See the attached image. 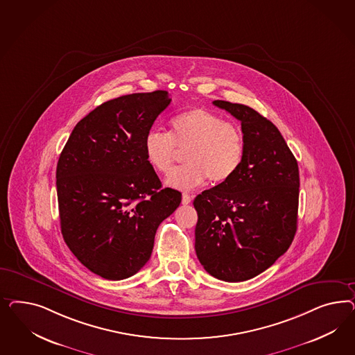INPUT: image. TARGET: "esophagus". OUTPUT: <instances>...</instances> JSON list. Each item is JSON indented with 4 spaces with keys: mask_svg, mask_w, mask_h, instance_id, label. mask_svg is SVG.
I'll return each instance as SVG.
<instances>
[{
    "mask_svg": "<svg viewBox=\"0 0 355 355\" xmlns=\"http://www.w3.org/2000/svg\"><path fill=\"white\" fill-rule=\"evenodd\" d=\"M193 200V195L190 193H182V203L183 205H190Z\"/></svg>",
    "mask_w": 355,
    "mask_h": 355,
    "instance_id": "esophagus-1",
    "label": "esophagus"
}]
</instances>
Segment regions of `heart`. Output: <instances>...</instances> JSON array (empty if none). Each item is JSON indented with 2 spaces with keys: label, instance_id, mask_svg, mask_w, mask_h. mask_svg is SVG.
Returning <instances> with one entry per match:
<instances>
[{
  "label": "heart",
  "instance_id": "heart-1",
  "mask_svg": "<svg viewBox=\"0 0 355 355\" xmlns=\"http://www.w3.org/2000/svg\"><path fill=\"white\" fill-rule=\"evenodd\" d=\"M178 150H186L184 164L168 177L166 183L180 190H190L205 182L230 181L245 157V138L241 129L221 116L203 107H193L171 121V131H150L143 150L156 172L172 171Z\"/></svg>",
  "mask_w": 355,
  "mask_h": 355
}]
</instances>
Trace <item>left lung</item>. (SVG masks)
Returning <instances> with one entry per match:
<instances>
[{"label":"left lung","mask_w":355,"mask_h":355,"mask_svg":"<svg viewBox=\"0 0 355 355\" xmlns=\"http://www.w3.org/2000/svg\"><path fill=\"white\" fill-rule=\"evenodd\" d=\"M241 121L245 157L236 175L199 193L195 251L214 277L252 279L284 255L297 232L300 171L279 129L248 105L215 100Z\"/></svg>","instance_id":"left-lung-1"}]
</instances>
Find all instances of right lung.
<instances>
[{"label":"right lung","instance_id":"right-lung-1","mask_svg":"<svg viewBox=\"0 0 355 355\" xmlns=\"http://www.w3.org/2000/svg\"><path fill=\"white\" fill-rule=\"evenodd\" d=\"M166 91L109 100L76 123L57 164L61 233L76 259L103 279H128L150 260L155 234L181 203L162 187L143 150Z\"/></svg>","mask_w":355,"mask_h":355}]
</instances>
